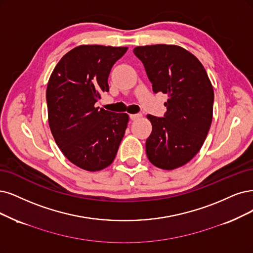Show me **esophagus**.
<instances>
[{"instance_id":"34e87169","label":"esophagus","mask_w":253,"mask_h":253,"mask_svg":"<svg viewBox=\"0 0 253 253\" xmlns=\"http://www.w3.org/2000/svg\"><path fill=\"white\" fill-rule=\"evenodd\" d=\"M129 117H130V119H131V120H136V119L141 118L142 115L141 114H134V115H130Z\"/></svg>"}]
</instances>
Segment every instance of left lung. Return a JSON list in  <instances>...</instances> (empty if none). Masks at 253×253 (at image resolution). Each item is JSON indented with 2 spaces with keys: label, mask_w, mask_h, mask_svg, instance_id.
<instances>
[{
  "label": "left lung",
  "mask_w": 253,
  "mask_h": 253,
  "mask_svg": "<svg viewBox=\"0 0 253 253\" xmlns=\"http://www.w3.org/2000/svg\"><path fill=\"white\" fill-rule=\"evenodd\" d=\"M154 92L167 93L164 118L148 115L152 132L146 153L152 165L174 170L199 152L212 120L213 89L197 57L175 44L136 46Z\"/></svg>",
  "instance_id": "left-lung-1"
}]
</instances>
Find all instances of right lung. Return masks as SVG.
Masks as SVG:
<instances>
[{"mask_svg":"<svg viewBox=\"0 0 253 253\" xmlns=\"http://www.w3.org/2000/svg\"><path fill=\"white\" fill-rule=\"evenodd\" d=\"M127 46L82 44L65 54L53 70L46 86L51 132L68 160L83 170L105 169L117 155L129 121L95 107L108 91L112 65Z\"/></svg>","mask_w":253,"mask_h":253,"instance_id":"obj_1","label":"right lung"}]
</instances>
